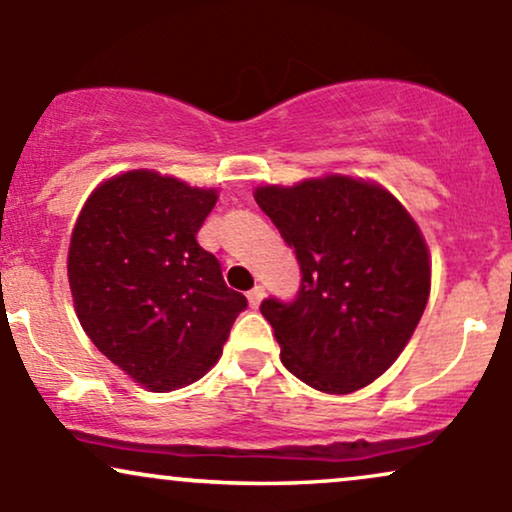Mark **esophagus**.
Returning <instances> with one entry per match:
<instances>
[{"label": "esophagus", "instance_id": "esophagus-1", "mask_svg": "<svg viewBox=\"0 0 512 512\" xmlns=\"http://www.w3.org/2000/svg\"><path fill=\"white\" fill-rule=\"evenodd\" d=\"M262 298H264V286H255V289L248 291V303L252 308H257V305L262 303Z\"/></svg>", "mask_w": 512, "mask_h": 512}]
</instances>
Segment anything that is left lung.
Returning <instances> with one entry per match:
<instances>
[{
    "label": "left lung",
    "mask_w": 512,
    "mask_h": 512,
    "mask_svg": "<svg viewBox=\"0 0 512 512\" xmlns=\"http://www.w3.org/2000/svg\"><path fill=\"white\" fill-rule=\"evenodd\" d=\"M255 202L301 264L298 296L260 305L281 363L327 395L370 385L404 351L431 291L416 221L380 185L346 175L257 187Z\"/></svg>",
    "instance_id": "1"
}]
</instances>
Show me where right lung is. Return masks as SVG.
<instances>
[{
	"label": "right lung",
	"instance_id": "obj_1",
	"mask_svg": "<svg viewBox=\"0 0 512 512\" xmlns=\"http://www.w3.org/2000/svg\"><path fill=\"white\" fill-rule=\"evenodd\" d=\"M216 190L156 170H127L86 199L67 274L93 344L146 390L170 392L219 361L248 308L221 264L197 243Z\"/></svg>",
	"mask_w": 512,
	"mask_h": 512
}]
</instances>
